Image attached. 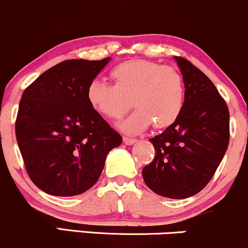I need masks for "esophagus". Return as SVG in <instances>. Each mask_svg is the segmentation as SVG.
Returning a JSON list of instances; mask_svg holds the SVG:
<instances>
[{
  "mask_svg": "<svg viewBox=\"0 0 248 248\" xmlns=\"http://www.w3.org/2000/svg\"><path fill=\"white\" fill-rule=\"evenodd\" d=\"M123 141H124L125 145H133V144H135L137 140H136L135 138H131V137H124Z\"/></svg>",
  "mask_w": 248,
  "mask_h": 248,
  "instance_id": "esophagus-1",
  "label": "esophagus"
}]
</instances>
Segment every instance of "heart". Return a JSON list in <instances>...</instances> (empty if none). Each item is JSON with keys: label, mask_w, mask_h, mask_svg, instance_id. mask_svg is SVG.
I'll list each match as a JSON object with an SVG mask.
<instances>
[{"label": "heart", "mask_w": 248, "mask_h": 248, "mask_svg": "<svg viewBox=\"0 0 248 248\" xmlns=\"http://www.w3.org/2000/svg\"><path fill=\"white\" fill-rule=\"evenodd\" d=\"M115 85L91 80L87 89L89 104L99 115L121 118L130 109L136 110L118 124L122 131L136 135L152 123L161 129L173 124L180 116L185 101L182 76L170 66L146 60L124 62L110 72Z\"/></svg>", "instance_id": "b5f03b06"}]
</instances>
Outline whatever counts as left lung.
Returning a JSON list of instances; mask_svg holds the SVG:
<instances>
[{"mask_svg":"<svg viewBox=\"0 0 248 248\" xmlns=\"http://www.w3.org/2000/svg\"><path fill=\"white\" fill-rule=\"evenodd\" d=\"M173 58L184 80V107L173 124L149 139L155 155L141 174L155 193L185 199L207 185L226 154L230 112L206 75L185 58Z\"/></svg>","mask_w":248,"mask_h":248,"instance_id":"obj_1","label":"left lung"}]
</instances>
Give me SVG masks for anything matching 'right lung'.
Listing matches in <instances>:
<instances>
[{
	"instance_id": "1",
	"label": "right lung",
	"mask_w": 248,
	"mask_h": 248,
	"mask_svg": "<svg viewBox=\"0 0 248 248\" xmlns=\"http://www.w3.org/2000/svg\"><path fill=\"white\" fill-rule=\"evenodd\" d=\"M58 63L24 90L16 139L30 179L51 196L72 197L96 184L107 155L122 137L94 111L87 89L110 62Z\"/></svg>"
}]
</instances>
